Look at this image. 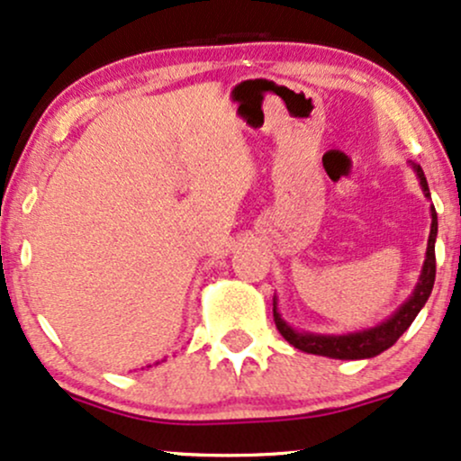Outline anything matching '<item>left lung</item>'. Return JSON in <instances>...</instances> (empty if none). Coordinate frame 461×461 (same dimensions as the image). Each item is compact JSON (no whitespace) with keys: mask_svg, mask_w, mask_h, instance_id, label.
<instances>
[{"mask_svg":"<svg viewBox=\"0 0 461 461\" xmlns=\"http://www.w3.org/2000/svg\"><path fill=\"white\" fill-rule=\"evenodd\" d=\"M412 165L414 174H417L420 188H423L425 197L429 199V186H427L423 169L417 163ZM436 236H438V216L436 210L431 206V230L429 238H427V251H425V262L420 268L419 281L414 285V292L410 294V298L389 320L380 321L378 326H371V329L348 332V335H318V332H304L292 329L287 321L281 318L279 309H276V296L273 301V313H275V324L276 330L284 335V339L290 346L298 348V350L307 354H318V357H329V358H339V360H358V358H374L395 343L403 332L408 330V326L412 324L420 309L425 307L427 298H429L431 287H434L436 279Z\"/></svg>","mask_w":461,"mask_h":461,"instance_id":"8db88e82","label":"left lung"}]
</instances>
